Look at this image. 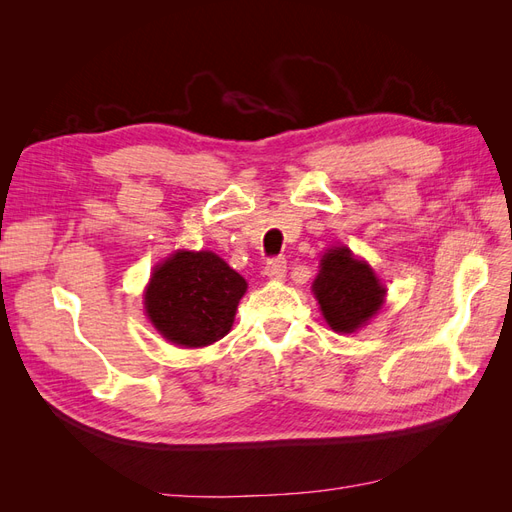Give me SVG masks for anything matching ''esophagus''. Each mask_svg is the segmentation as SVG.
Masks as SVG:
<instances>
[{"instance_id": "obj_1", "label": "esophagus", "mask_w": 512, "mask_h": 512, "mask_svg": "<svg viewBox=\"0 0 512 512\" xmlns=\"http://www.w3.org/2000/svg\"><path fill=\"white\" fill-rule=\"evenodd\" d=\"M265 275L269 280H282L286 275V260L284 258H271L265 267Z\"/></svg>"}]
</instances>
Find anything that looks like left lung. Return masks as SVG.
<instances>
[{
  "mask_svg": "<svg viewBox=\"0 0 512 512\" xmlns=\"http://www.w3.org/2000/svg\"><path fill=\"white\" fill-rule=\"evenodd\" d=\"M312 290L324 320L337 333H354L365 327L367 320L380 312L386 294L374 269L346 245L331 247L322 256Z\"/></svg>",
  "mask_w": 512,
  "mask_h": 512,
  "instance_id": "1",
  "label": "left lung"
}]
</instances>
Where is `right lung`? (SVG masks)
Masks as SVG:
<instances>
[{"label": "right lung", "instance_id": "1", "mask_svg": "<svg viewBox=\"0 0 512 512\" xmlns=\"http://www.w3.org/2000/svg\"><path fill=\"white\" fill-rule=\"evenodd\" d=\"M245 290L247 282L218 254L179 250L153 269L145 312L170 344L203 348L230 331Z\"/></svg>", "mask_w": 512, "mask_h": 512}]
</instances>
